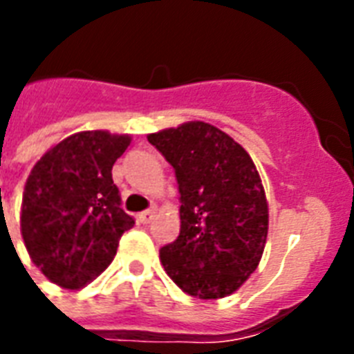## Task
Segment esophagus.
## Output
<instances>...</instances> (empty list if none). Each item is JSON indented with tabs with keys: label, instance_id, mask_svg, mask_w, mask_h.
<instances>
[{
	"label": "esophagus",
	"instance_id": "34e87169",
	"mask_svg": "<svg viewBox=\"0 0 354 354\" xmlns=\"http://www.w3.org/2000/svg\"><path fill=\"white\" fill-rule=\"evenodd\" d=\"M154 216H156L154 209H147V211H143V213H139L138 218L141 224H150V222L154 221Z\"/></svg>",
	"mask_w": 354,
	"mask_h": 354
}]
</instances>
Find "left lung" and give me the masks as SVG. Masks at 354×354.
Listing matches in <instances>:
<instances>
[{"label": "left lung", "mask_w": 354, "mask_h": 354, "mask_svg": "<svg viewBox=\"0 0 354 354\" xmlns=\"http://www.w3.org/2000/svg\"><path fill=\"white\" fill-rule=\"evenodd\" d=\"M174 169L180 235L160 250L167 275L189 296L218 299L255 272L268 235V202L255 163L209 122L149 133Z\"/></svg>", "instance_id": "1"}]
</instances>
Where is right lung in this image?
<instances>
[{"label": "right lung", "mask_w": 354, "mask_h": 354, "mask_svg": "<svg viewBox=\"0 0 354 354\" xmlns=\"http://www.w3.org/2000/svg\"><path fill=\"white\" fill-rule=\"evenodd\" d=\"M130 141L104 130L73 133L47 150L27 178L19 218L25 248L62 288H82L104 272L133 226L112 180Z\"/></svg>", "instance_id": "obj_1"}]
</instances>
